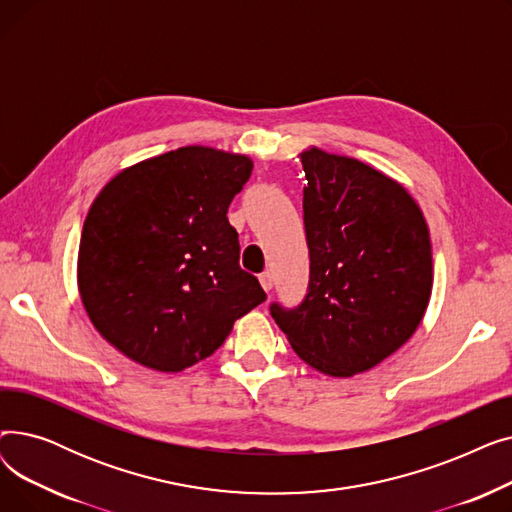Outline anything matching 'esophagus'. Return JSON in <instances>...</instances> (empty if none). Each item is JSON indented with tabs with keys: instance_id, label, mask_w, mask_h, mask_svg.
Returning <instances> with one entry per match:
<instances>
[{
	"instance_id": "obj_1",
	"label": "esophagus",
	"mask_w": 512,
	"mask_h": 512,
	"mask_svg": "<svg viewBox=\"0 0 512 512\" xmlns=\"http://www.w3.org/2000/svg\"><path fill=\"white\" fill-rule=\"evenodd\" d=\"M259 282H261V286H263L265 292H270V290L274 288V278H272L270 272H263V274L259 276Z\"/></svg>"
}]
</instances>
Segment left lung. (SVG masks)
I'll return each instance as SVG.
<instances>
[{"label": "left lung", "instance_id": "obj_1", "mask_svg": "<svg viewBox=\"0 0 512 512\" xmlns=\"http://www.w3.org/2000/svg\"><path fill=\"white\" fill-rule=\"evenodd\" d=\"M309 288L299 307L270 311L290 346L332 378L363 373L421 324L434 284L423 213L396 180L359 159L301 153Z\"/></svg>", "mask_w": 512, "mask_h": 512}]
</instances>
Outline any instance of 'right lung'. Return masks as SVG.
Wrapping results in <instances>:
<instances>
[{
    "mask_svg": "<svg viewBox=\"0 0 512 512\" xmlns=\"http://www.w3.org/2000/svg\"><path fill=\"white\" fill-rule=\"evenodd\" d=\"M247 155L191 145L107 182L80 234L78 292L97 332L143 367L176 373L213 355L265 301L240 270L228 207Z\"/></svg>",
    "mask_w": 512,
    "mask_h": 512,
    "instance_id": "1",
    "label": "right lung"
}]
</instances>
